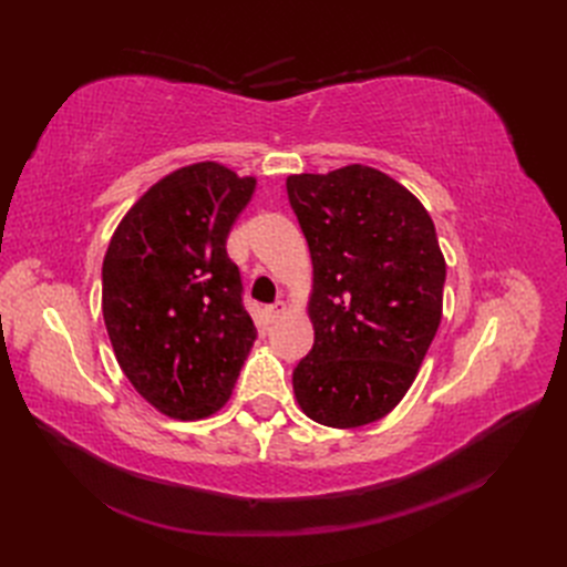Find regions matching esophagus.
Wrapping results in <instances>:
<instances>
[{"mask_svg":"<svg viewBox=\"0 0 567 567\" xmlns=\"http://www.w3.org/2000/svg\"><path fill=\"white\" fill-rule=\"evenodd\" d=\"M286 312H288V305H286V302H281V300L267 307V317H269L271 321H277V319H279V317H284Z\"/></svg>","mask_w":567,"mask_h":567,"instance_id":"34e87169","label":"esophagus"}]
</instances>
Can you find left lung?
Listing matches in <instances>:
<instances>
[{
    "instance_id": "left-lung-1",
    "label": "left lung",
    "mask_w": 567,
    "mask_h": 567,
    "mask_svg": "<svg viewBox=\"0 0 567 567\" xmlns=\"http://www.w3.org/2000/svg\"><path fill=\"white\" fill-rule=\"evenodd\" d=\"M312 255L315 346L293 371L305 416L359 427L416 381L442 321L447 265L423 203L369 165L288 175Z\"/></svg>"
}]
</instances>
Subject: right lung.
<instances>
[{
	"instance_id": "add662e5",
	"label": "right lung",
	"mask_w": 567,
	"mask_h": 567,
	"mask_svg": "<svg viewBox=\"0 0 567 567\" xmlns=\"http://www.w3.org/2000/svg\"><path fill=\"white\" fill-rule=\"evenodd\" d=\"M255 177L205 161L165 175L120 219L101 269V312L120 369L177 421L227 404L255 340L227 236Z\"/></svg>"
}]
</instances>
